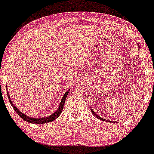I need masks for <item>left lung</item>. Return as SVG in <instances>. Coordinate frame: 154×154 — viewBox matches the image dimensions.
Returning <instances> with one entry per match:
<instances>
[{
	"label": "left lung",
	"instance_id": "8db88e82",
	"mask_svg": "<svg viewBox=\"0 0 154 154\" xmlns=\"http://www.w3.org/2000/svg\"><path fill=\"white\" fill-rule=\"evenodd\" d=\"M91 112H92V113L93 114V115L95 116L96 117H97L98 119H100V120H102V121H105V122H110V121H109V120H106V119H102V118H101L100 116H99L97 115V114L96 113V112H95L94 111H93V110H92L91 109Z\"/></svg>",
	"mask_w": 154,
	"mask_h": 154
}]
</instances>
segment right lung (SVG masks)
<instances>
[{
    "label": "right lung",
    "instance_id": "right-lung-1",
    "mask_svg": "<svg viewBox=\"0 0 154 154\" xmlns=\"http://www.w3.org/2000/svg\"><path fill=\"white\" fill-rule=\"evenodd\" d=\"M69 90H68L65 93V94L64 95V96H63V98H62V99H61V103H60V105H59V107H58V110L54 112L53 114H52V115L49 116H47V117H44V118H42V119L31 118V117H28L27 116H26V115H24L23 113H22V112H20V110H19L15 105H14L13 103L12 102L10 98H9V94H8V92H7V95H8V99H9V102H10L11 105L12 106V107H13L14 110H15V112L18 114L19 116H20V118H22L23 120H24V121L27 122H29V123H34V124H44V123H47V122H53V120H55V119H57L58 116H59L60 114H61V112H62L63 108H64V102H65L66 96H67V94L69 93Z\"/></svg>",
    "mask_w": 154,
    "mask_h": 154
}]
</instances>
